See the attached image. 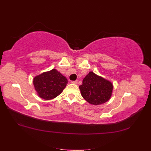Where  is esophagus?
<instances>
[{"label": "esophagus", "instance_id": "34e87169", "mask_svg": "<svg viewBox=\"0 0 151 151\" xmlns=\"http://www.w3.org/2000/svg\"><path fill=\"white\" fill-rule=\"evenodd\" d=\"M70 83H72V84H76L78 83V81H71L70 82Z\"/></svg>", "mask_w": 151, "mask_h": 151}]
</instances>
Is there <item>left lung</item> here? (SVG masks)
<instances>
[{"instance_id":"1","label":"left lung","mask_w":151,"mask_h":151,"mask_svg":"<svg viewBox=\"0 0 151 151\" xmlns=\"http://www.w3.org/2000/svg\"><path fill=\"white\" fill-rule=\"evenodd\" d=\"M85 100L93 105H100L110 100L113 92V84L108 80L89 72L79 86Z\"/></svg>"}]
</instances>
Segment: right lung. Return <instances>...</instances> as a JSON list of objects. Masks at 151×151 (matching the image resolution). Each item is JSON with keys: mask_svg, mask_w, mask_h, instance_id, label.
<instances>
[{"mask_svg": "<svg viewBox=\"0 0 151 151\" xmlns=\"http://www.w3.org/2000/svg\"><path fill=\"white\" fill-rule=\"evenodd\" d=\"M67 83L65 76L56 69L43 72L33 79L37 95L45 100H51L62 93Z\"/></svg>", "mask_w": 151, "mask_h": 151, "instance_id": "right-lung-1", "label": "right lung"}]
</instances>
